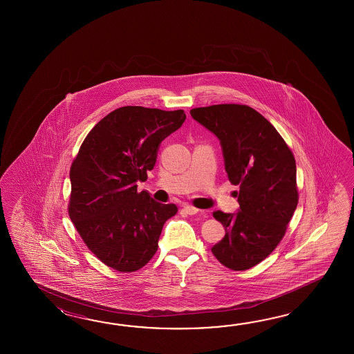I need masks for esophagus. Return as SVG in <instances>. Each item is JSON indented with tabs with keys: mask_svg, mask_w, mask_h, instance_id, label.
<instances>
[{
	"mask_svg": "<svg viewBox=\"0 0 354 354\" xmlns=\"http://www.w3.org/2000/svg\"><path fill=\"white\" fill-rule=\"evenodd\" d=\"M183 210H185V212L188 214V215H195V214H197V212L200 211L198 209L194 207V206H191V205H185V206H183Z\"/></svg>",
	"mask_w": 354,
	"mask_h": 354,
	"instance_id": "1",
	"label": "esophagus"
}]
</instances>
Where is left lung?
Listing matches in <instances>:
<instances>
[{
    "label": "left lung",
    "mask_w": 354,
    "mask_h": 354,
    "mask_svg": "<svg viewBox=\"0 0 354 354\" xmlns=\"http://www.w3.org/2000/svg\"><path fill=\"white\" fill-rule=\"evenodd\" d=\"M189 113L220 140L227 178L239 186L238 212H214L225 236L211 252L227 268L245 271L279 245L296 210L294 154L271 122L249 106H207Z\"/></svg>",
    "instance_id": "8db88e82"
}]
</instances>
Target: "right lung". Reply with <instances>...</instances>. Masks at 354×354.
Instances as JSON below:
<instances>
[{"mask_svg": "<svg viewBox=\"0 0 354 354\" xmlns=\"http://www.w3.org/2000/svg\"><path fill=\"white\" fill-rule=\"evenodd\" d=\"M183 110L124 106L98 121L71 167L68 212L77 232L101 262L134 272L156 254L174 203L154 201L138 182L148 178L160 143L182 127Z\"/></svg>", "mask_w": 354, "mask_h": 354, "instance_id": "1", "label": "right lung"}]
</instances>
